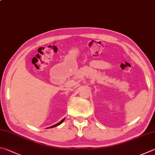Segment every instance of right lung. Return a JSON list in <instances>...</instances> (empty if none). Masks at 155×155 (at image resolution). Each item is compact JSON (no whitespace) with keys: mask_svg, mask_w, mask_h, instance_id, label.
<instances>
[{"mask_svg":"<svg viewBox=\"0 0 155 155\" xmlns=\"http://www.w3.org/2000/svg\"><path fill=\"white\" fill-rule=\"evenodd\" d=\"M64 119H63L62 120H61L60 122H59L58 123H57V124H55V125H53V126H51V127H49V128H53V127H57V126H58V125H60L61 124V123H63V121H64Z\"/></svg>","mask_w":155,"mask_h":155,"instance_id":"add662e5","label":"right lung"}]
</instances>
